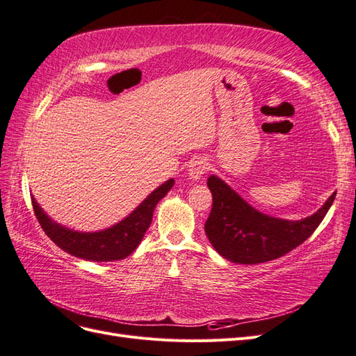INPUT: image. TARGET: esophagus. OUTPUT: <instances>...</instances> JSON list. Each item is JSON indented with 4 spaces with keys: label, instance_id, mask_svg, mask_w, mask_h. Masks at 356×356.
Segmentation results:
<instances>
[{
    "label": "esophagus",
    "instance_id": "obj_1",
    "mask_svg": "<svg viewBox=\"0 0 356 356\" xmlns=\"http://www.w3.org/2000/svg\"><path fill=\"white\" fill-rule=\"evenodd\" d=\"M208 169H209L208 161L202 157H196L188 166V179L199 181Z\"/></svg>",
    "mask_w": 356,
    "mask_h": 356
}]
</instances>
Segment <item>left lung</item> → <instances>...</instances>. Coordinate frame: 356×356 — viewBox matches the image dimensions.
<instances>
[{
	"label": "left lung",
	"mask_w": 356,
	"mask_h": 356,
	"mask_svg": "<svg viewBox=\"0 0 356 356\" xmlns=\"http://www.w3.org/2000/svg\"><path fill=\"white\" fill-rule=\"evenodd\" d=\"M212 211L204 233L221 257L236 264L272 261L303 243L324 220L336 193L310 217L285 220L251 207L217 175L208 178Z\"/></svg>",
	"instance_id": "1"
}]
</instances>
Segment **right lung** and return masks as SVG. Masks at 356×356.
<instances>
[{"mask_svg":"<svg viewBox=\"0 0 356 356\" xmlns=\"http://www.w3.org/2000/svg\"><path fill=\"white\" fill-rule=\"evenodd\" d=\"M175 179L170 178L153 190L138 207L108 229L98 232H79L56 222L42 209L34 196H31L35 217L49 238L60 250L86 261H115L131 255L141 243L147 229L153 220L157 203L174 187Z\"/></svg>","mask_w":356,"mask_h":356,"instance_id":"obj_1","label":"right lung"}]
</instances>
